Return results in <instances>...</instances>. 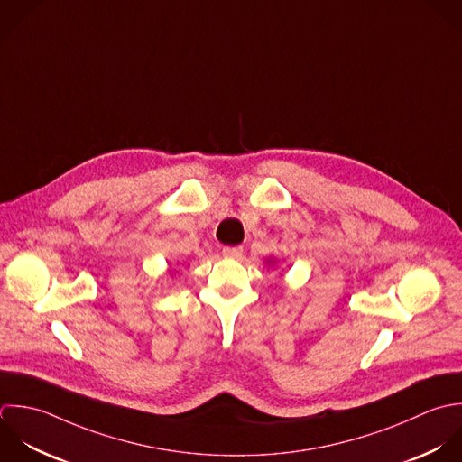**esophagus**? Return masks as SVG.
Segmentation results:
<instances>
[{
	"label": "esophagus",
	"mask_w": 462,
	"mask_h": 462,
	"mask_svg": "<svg viewBox=\"0 0 462 462\" xmlns=\"http://www.w3.org/2000/svg\"><path fill=\"white\" fill-rule=\"evenodd\" d=\"M223 257H226V259H241L243 257V248L241 246H225L223 248Z\"/></svg>",
	"instance_id": "34e87169"
}]
</instances>
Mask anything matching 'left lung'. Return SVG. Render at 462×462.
<instances>
[{
  "label": "left lung",
  "mask_w": 462,
  "mask_h": 462,
  "mask_svg": "<svg viewBox=\"0 0 462 462\" xmlns=\"http://www.w3.org/2000/svg\"><path fill=\"white\" fill-rule=\"evenodd\" d=\"M266 263H268V266H273V264H275V259H268Z\"/></svg>",
  "instance_id": "obj_1"
}]
</instances>
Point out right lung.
<instances>
[{
    "label": "right lung",
    "instance_id": "right-lung-1",
    "mask_svg": "<svg viewBox=\"0 0 462 462\" xmlns=\"http://www.w3.org/2000/svg\"><path fill=\"white\" fill-rule=\"evenodd\" d=\"M169 275H172V272H171V270H169Z\"/></svg>",
    "mask_w": 462,
    "mask_h": 462
}]
</instances>
